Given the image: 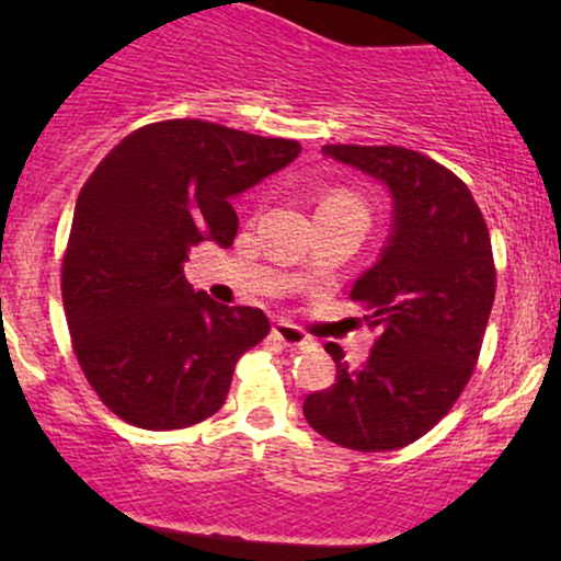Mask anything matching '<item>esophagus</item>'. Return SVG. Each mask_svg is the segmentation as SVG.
Returning <instances> with one entry per match:
<instances>
[{"label":"esophagus","instance_id":"34e87169","mask_svg":"<svg viewBox=\"0 0 561 561\" xmlns=\"http://www.w3.org/2000/svg\"><path fill=\"white\" fill-rule=\"evenodd\" d=\"M272 334L276 340H279L282 345H287V347H306L308 345L306 334H302L298 327L287 324V321H276V324L272 327Z\"/></svg>","mask_w":561,"mask_h":561}]
</instances>
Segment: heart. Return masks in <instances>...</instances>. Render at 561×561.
Here are the masks:
<instances>
[{
    "instance_id": "b5f03b06",
    "label": "heart",
    "mask_w": 561,
    "mask_h": 561,
    "mask_svg": "<svg viewBox=\"0 0 561 561\" xmlns=\"http://www.w3.org/2000/svg\"><path fill=\"white\" fill-rule=\"evenodd\" d=\"M332 199H347V203H356V199H353V197H345V195H334ZM356 205H362V203H356Z\"/></svg>"
}]
</instances>
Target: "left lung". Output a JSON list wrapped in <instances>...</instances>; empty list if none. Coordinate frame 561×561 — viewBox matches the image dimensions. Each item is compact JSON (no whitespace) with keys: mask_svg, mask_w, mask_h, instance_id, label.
Instances as JSON below:
<instances>
[{"mask_svg":"<svg viewBox=\"0 0 561 561\" xmlns=\"http://www.w3.org/2000/svg\"><path fill=\"white\" fill-rule=\"evenodd\" d=\"M324 158L377 179L390 234L351 289L379 327L356 369L327 343L337 377L302 401L306 422L353 450H396L435 427L478 364L495 295L491 234L456 173L405 147L324 145Z\"/></svg>","mask_w":561,"mask_h":561,"instance_id":"8db88e82","label":"left lung"}]
</instances>
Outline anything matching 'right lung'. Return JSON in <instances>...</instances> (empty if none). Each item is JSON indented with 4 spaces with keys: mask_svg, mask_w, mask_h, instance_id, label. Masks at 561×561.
<instances>
[{
    "mask_svg": "<svg viewBox=\"0 0 561 561\" xmlns=\"http://www.w3.org/2000/svg\"><path fill=\"white\" fill-rule=\"evenodd\" d=\"M300 156L293 139L160 121L102 158L76 199L62 302L73 351L102 403L141 430H182L227 401L261 308L221 306L184 276L199 242L229 248L231 199Z\"/></svg>",
    "mask_w": 561,
    "mask_h": 561,
    "instance_id": "add662e5",
    "label": "right lung"
}]
</instances>
